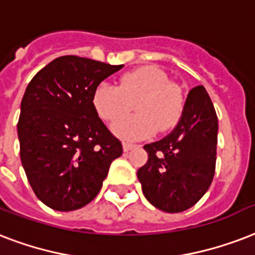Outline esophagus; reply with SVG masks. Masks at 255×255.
Wrapping results in <instances>:
<instances>
[{
    "label": "esophagus",
    "instance_id": "obj_1",
    "mask_svg": "<svg viewBox=\"0 0 255 255\" xmlns=\"http://www.w3.org/2000/svg\"><path fill=\"white\" fill-rule=\"evenodd\" d=\"M136 147H137V144H135V143H131V141H124L123 143V149L126 151V152H128V151L132 148H136Z\"/></svg>",
    "mask_w": 255,
    "mask_h": 255
}]
</instances>
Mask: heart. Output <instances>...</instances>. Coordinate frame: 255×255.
<instances>
[{"label":"heart","mask_w":255,"mask_h":255,"mask_svg":"<svg viewBox=\"0 0 255 255\" xmlns=\"http://www.w3.org/2000/svg\"><path fill=\"white\" fill-rule=\"evenodd\" d=\"M93 107L102 119L117 122L131 109L138 114L115 124L112 129L123 139H143L170 131L182 119L186 99L183 89L155 67H140L124 73L116 85L103 83L95 89Z\"/></svg>","instance_id":"obj_1"}]
</instances>
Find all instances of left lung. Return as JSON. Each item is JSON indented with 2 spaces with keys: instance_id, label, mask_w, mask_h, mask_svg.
I'll return each mask as SVG.
<instances>
[{
  "instance_id": "8db88e82",
  "label": "left lung",
  "mask_w": 255,
  "mask_h": 255,
  "mask_svg": "<svg viewBox=\"0 0 255 255\" xmlns=\"http://www.w3.org/2000/svg\"><path fill=\"white\" fill-rule=\"evenodd\" d=\"M218 118L203 85L188 92L178 126L162 140L144 145L148 160L137 170L147 201L166 213L190 209L215 174Z\"/></svg>"
}]
</instances>
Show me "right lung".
I'll use <instances>...</instances> for the list:
<instances>
[{
    "label": "right lung",
    "mask_w": 255,
    "mask_h": 255,
    "mask_svg": "<svg viewBox=\"0 0 255 255\" xmlns=\"http://www.w3.org/2000/svg\"><path fill=\"white\" fill-rule=\"evenodd\" d=\"M123 65L61 56L38 71L21 102L19 156L36 197L57 211L93 201L122 141L99 118L92 99L104 79Z\"/></svg>",
    "instance_id": "1"
}]
</instances>
